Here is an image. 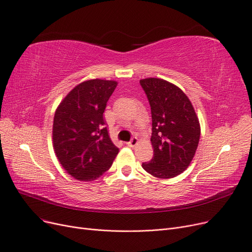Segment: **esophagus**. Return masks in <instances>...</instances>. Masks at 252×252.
Returning a JSON list of instances; mask_svg holds the SVG:
<instances>
[{
  "instance_id": "obj_1",
  "label": "esophagus",
  "mask_w": 252,
  "mask_h": 252,
  "mask_svg": "<svg viewBox=\"0 0 252 252\" xmlns=\"http://www.w3.org/2000/svg\"><path fill=\"white\" fill-rule=\"evenodd\" d=\"M138 143H139V141H138V139L136 138V137H134L133 139L130 140V142H128V143H126V145L128 147H131V148H134V147H136L137 145H138Z\"/></svg>"
}]
</instances>
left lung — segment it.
Instances as JSON below:
<instances>
[{"instance_id":"obj_1","label":"left lung","mask_w":252,"mask_h":252,"mask_svg":"<svg viewBox=\"0 0 252 252\" xmlns=\"http://www.w3.org/2000/svg\"><path fill=\"white\" fill-rule=\"evenodd\" d=\"M152 114L153 158L142 167L159 179L181 175L190 165L200 139V124L187 95L165 79L140 81Z\"/></svg>"}]
</instances>
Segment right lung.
<instances>
[{"label":"right lung","instance_id":"1","mask_svg":"<svg viewBox=\"0 0 252 252\" xmlns=\"http://www.w3.org/2000/svg\"><path fill=\"white\" fill-rule=\"evenodd\" d=\"M116 86V81L88 79L75 86L55 111L53 148L62 167L75 180H97L118 154L103 119Z\"/></svg>","mask_w":252,"mask_h":252}]
</instances>
